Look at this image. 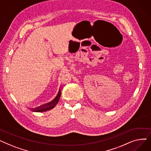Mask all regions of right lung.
Wrapping results in <instances>:
<instances>
[{
    "label": "right lung",
    "instance_id": "obj_1",
    "mask_svg": "<svg viewBox=\"0 0 151 151\" xmlns=\"http://www.w3.org/2000/svg\"><path fill=\"white\" fill-rule=\"evenodd\" d=\"M60 94H61V92L59 89L57 96L55 97V98L52 101H51L50 103H47V104H46L45 105H43L40 107H37L36 108L32 109V110L34 111H35V112H44V111H49V110L52 109L53 108H54L55 106V105H56L58 103L59 99L60 97Z\"/></svg>",
    "mask_w": 151,
    "mask_h": 151
}]
</instances>
